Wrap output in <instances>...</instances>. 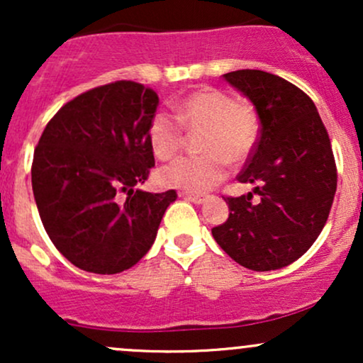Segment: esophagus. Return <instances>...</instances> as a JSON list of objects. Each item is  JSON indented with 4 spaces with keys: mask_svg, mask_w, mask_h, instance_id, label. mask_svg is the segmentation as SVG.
<instances>
[{
    "mask_svg": "<svg viewBox=\"0 0 363 363\" xmlns=\"http://www.w3.org/2000/svg\"><path fill=\"white\" fill-rule=\"evenodd\" d=\"M181 196H182V198H184V199H187V201H193V203H196V205H201V203L205 201V196H201V194L182 193Z\"/></svg>",
    "mask_w": 363,
    "mask_h": 363,
    "instance_id": "1",
    "label": "esophagus"
}]
</instances>
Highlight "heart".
<instances>
[{
  "label": "heart",
  "mask_w": 363,
  "mask_h": 363,
  "mask_svg": "<svg viewBox=\"0 0 363 363\" xmlns=\"http://www.w3.org/2000/svg\"><path fill=\"white\" fill-rule=\"evenodd\" d=\"M186 126L203 129L198 157H181L164 165L158 181L164 186L205 193L227 176L228 160L244 162L256 147L259 121L249 104L235 102L228 91L205 86L191 91L176 106V116L157 111L148 123V143L157 158H170L184 143Z\"/></svg>",
  "instance_id": "obj_1"
}]
</instances>
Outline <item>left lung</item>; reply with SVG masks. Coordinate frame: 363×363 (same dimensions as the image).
Segmentation results:
<instances>
[{
  "mask_svg": "<svg viewBox=\"0 0 363 363\" xmlns=\"http://www.w3.org/2000/svg\"><path fill=\"white\" fill-rule=\"evenodd\" d=\"M223 78L259 116V136L239 182L252 193L225 198L227 222L211 228L216 244L252 272L289 266L315 242L336 193L335 155L314 102L294 83L261 69Z\"/></svg>",
  "mask_w": 363,
  "mask_h": 363,
  "instance_id": "left-lung-1",
  "label": "left lung"
}]
</instances>
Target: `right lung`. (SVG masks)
<instances>
[{
    "label": "right lung",
    "mask_w": 363,
    "mask_h": 363,
    "mask_svg": "<svg viewBox=\"0 0 363 363\" xmlns=\"http://www.w3.org/2000/svg\"><path fill=\"white\" fill-rule=\"evenodd\" d=\"M158 95L119 80L66 102L45 126L32 189L49 239L83 272L114 274L138 262L157 237L174 189H135L155 158L148 123Z\"/></svg>",
    "instance_id": "right-lung-1"
}]
</instances>
